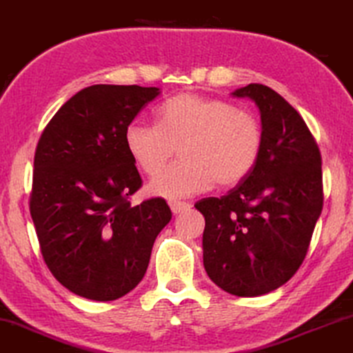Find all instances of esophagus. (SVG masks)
Returning <instances> with one entry per match:
<instances>
[{"instance_id": "obj_1", "label": "esophagus", "mask_w": 353, "mask_h": 353, "mask_svg": "<svg viewBox=\"0 0 353 353\" xmlns=\"http://www.w3.org/2000/svg\"><path fill=\"white\" fill-rule=\"evenodd\" d=\"M170 208H172L173 214H180V212L188 211L191 208V204L185 203V201H170Z\"/></svg>"}]
</instances>
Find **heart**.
<instances>
[{"instance_id": "b5f03b06", "label": "heart", "mask_w": 353, "mask_h": 353, "mask_svg": "<svg viewBox=\"0 0 353 353\" xmlns=\"http://www.w3.org/2000/svg\"><path fill=\"white\" fill-rule=\"evenodd\" d=\"M132 162L149 176L159 173L174 149L182 159L149 185L162 198H185L212 185L232 188L254 172L263 130L254 116L198 93H180L157 108L155 125L132 121L124 130Z\"/></svg>"}]
</instances>
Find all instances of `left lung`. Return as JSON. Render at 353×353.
Returning a JSON list of instances; mask_svg holds the SVG:
<instances>
[{
    "mask_svg": "<svg viewBox=\"0 0 353 353\" xmlns=\"http://www.w3.org/2000/svg\"><path fill=\"white\" fill-rule=\"evenodd\" d=\"M260 111L263 149L242 183L194 204L206 221L208 276L236 296H260L285 285L310 249L323 211L319 147L303 117L276 91L250 83L234 91Z\"/></svg>",
    "mask_w": 353,
    "mask_h": 353,
    "instance_id": "left-lung-1",
    "label": "left lung"
}]
</instances>
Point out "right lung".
<instances>
[{
	"label": "right lung",
	"mask_w": 353,
	"mask_h": 353,
	"mask_svg": "<svg viewBox=\"0 0 353 353\" xmlns=\"http://www.w3.org/2000/svg\"><path fill=\"white\" fill-rule=\"evenodd\" d=\"M159 94L155 86H88L55 112L39 139L30 216L52 275L78 296L112 301L136 288L172 219L162 198L129 201L142 178L124 130Z\"/></svg>",
	"instance_id": "obj_1"
}]
</instances>
